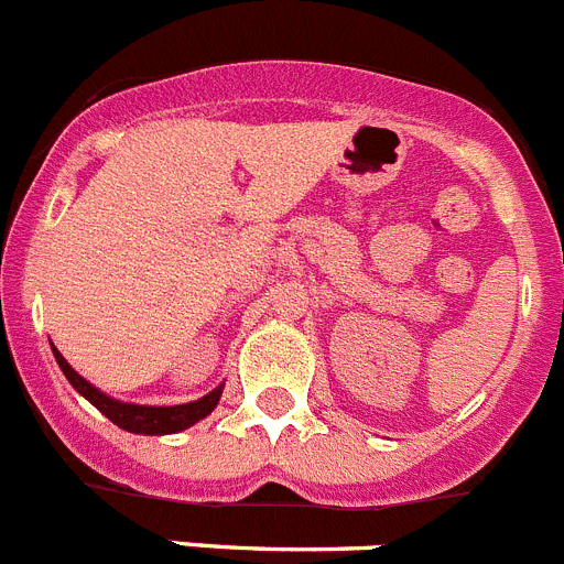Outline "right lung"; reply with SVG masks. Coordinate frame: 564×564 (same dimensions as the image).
<instances>
[{"mask_svg":"<svg viewBox=\"0 0 564 564\" xmlns=\"http://www.w3.org/2000/svg\"><path fill=\"white\" fill-rule=\"evenodd\" d=\"M52 351H55L57 366H61V371L66 373V379L72 382V388L77 390L79 395H85V399H88L90 404H94L96 410L101 412V415L110 417V421L116 423L118 429H127V432H132V434H174V432H182V429L193 426V423H198L202 417L210 415V412L216 410L218 399H221V393H224V384H218L216 390H210V393L202 395L198 401H187V404H176V406L127 404V401L110 399V395L101 393L99 388H94L88 379L79 377V373L74 371L72 366H68L66 357H63V354L57 351L55 346H52Z\"/></svg>","mask_w":564,"mask_h":564,"instance_id":"right-lung-1","label":"right lung"}]
</instances>
